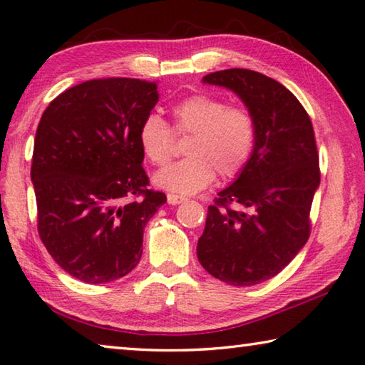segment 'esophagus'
Instances as JSON below:
<instances>
[{
    "instance_id": "34e87169",
    "label": "esophagus",
    "mask_w": 365,
    "mask_h": 365,
    "mask_svg": "<svg viewBox=\"0 0 365 365\" xmlns=\"http://www.w3.org/2000/svg\"><path fill=\"white\" fill-rule=\"evenodd\" d=\"M183 201H187V198H185V196L173 195V193H169V195H167V203L172 205V206L180 205V203H183Z\"/></svg>"
}]
</instances>
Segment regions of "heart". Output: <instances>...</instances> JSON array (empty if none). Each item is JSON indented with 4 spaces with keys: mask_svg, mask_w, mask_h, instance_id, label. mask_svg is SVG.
<instances>
[{
    "mask_svg": "<svg viewBox=\"0 0 365 365\" xmlns=\"http://www.w3.org/2000/svg\"><path fill=\"white\" fill-rule=\"evenodd\" d=\"M173 131L190 135L185 158L154 175L155 187L178 195H195L210 187L216 173L234 178L244 172L257 146V120L245 107L224 99L193 94L170 110ZM173 131L159 115L151 113L138 131L140 148L151 164L165 165L173 153Z\"/></svg>",
    "mask_w": 365,
    "mask_h": 365,
    "instance_id": "1",
    "label": "heart"
}]
</instances>
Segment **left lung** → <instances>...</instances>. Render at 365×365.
Listing matches in <instances>:
<instances>
[{
  "instance_id": "left-lung-1",
  "label": "left lung",
  "mask_w": 365,
  "mask_h": 365,
  "mask_svg": "<svg viewBox=\"0 0 365 365\" xmlns=\"http://www.w3.org/2000/svg\"><path fill=\"white\" fill-rule=\"evenodd\" d=\"M203 83L235 92L255 117L258 136L244 172L207 207L196 255L217 279L255 286L284 269L309 240L320 185L314 126L297 97L262 73L224 69Z\"/></svg>"
}]
</instances>
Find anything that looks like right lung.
Listing matches in <instances>:
<instances>
[{
	"label": "right lung",
	"instance_id": "right-lung-1",
	"mask_svg": "<svg viewBox=\"0 0 365 365\" xmlns=\"http://www.w3.org/2000/svg\"><path fill=\"white\" fill-rule=\"evenodd\" d=\"M158 101L149 81L92 79L61 92L40 118L31 169L40 240L88 284L140 263L144 227L167 201L148 190L138 141Z\"/></svg>",
	"mask_w": 365,
	"mask_h": 365
}]
</instances>
